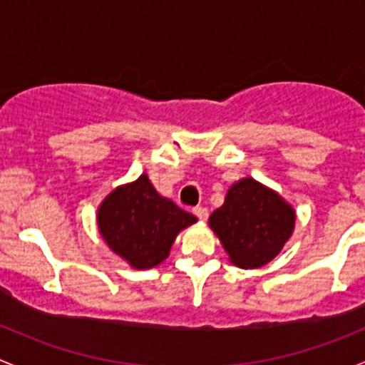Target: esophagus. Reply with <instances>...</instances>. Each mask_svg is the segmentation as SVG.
<instances>
[{
  "label": "esophagus",
  "mask_w": 365,
  "mask_h": 365,
  "mask_svg": "<svg viewBox=\"0 0 365 365\" xmlns=\"http://www.w3.org/2000/svg\"><path fill=\"white\" fill-rule=\"evenodd\" d=\"M193 214H195V216H197L200 221H205V220H207V217H209V210L205 209V207H195V209H193Z\"/></svg>",
  "instance_id": "34e87169"
}]
</instances>
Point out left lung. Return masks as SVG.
Returning <instances> with one entry per match:
<instances>
[{"label": "left lung", "mask_w": 365, "mask_h": 365, "mask_svg": "<svg viewBox=\"0 0 365 365\" xmlns=\"http://www.w3.org/2000/svg\"><path fill=\"white\" fill-rule=\"evenodd\" d=\"M209 225L232 264L255 269L269 264L281 251L295 225V210L276 191L246 178L228 190L225 204Z\"/></svg>", "instance_id": "left-lung-1"}]
</instances>
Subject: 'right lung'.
I'll return each mask as SVG.
<instances>
[{
    "label": "right lung",
    "mask_w": 365,
    "mask_h": 365,
    "mask_svg": "<svg viewBox=\"0 0 365 365\" xmlns=\"http://www.w3.org/2000/svg\"><path fill=\"white\" fill-rule=\"evenodd\" d=\"M195 221L193 214L160 197L145 174L115 187L98 209L101 237L135 269L161 264L179 232Z\"/></svg>",
    "instance_id": "add662e5"
}]
</instances>
